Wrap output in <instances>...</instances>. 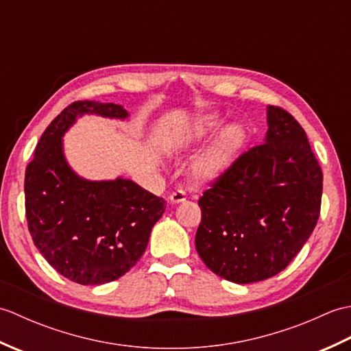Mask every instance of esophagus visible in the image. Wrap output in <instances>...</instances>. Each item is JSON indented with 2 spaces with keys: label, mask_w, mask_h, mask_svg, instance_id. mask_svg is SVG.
I'll return each mask as SVG.
<instances>
[{
  "label": "esophagus",
  "mask_w": 351,
  "mask_h": 351,
  "mask_svg": "<svg viewBox=\"0 0 351 351\" xmlns=\"http://www.w3.org/2000/svg\"><path fill=\"white\" fill-rule=\"evenodd\" d=\"M185 199H187V195H185L184 190H176L170 195L171 204H181V202H184Z\"/></svg>",
  "instance_id": "1"
}]
</instances>
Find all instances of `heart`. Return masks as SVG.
Wrapping results in <instances>:
<instances>
[{
  "label": "heart",
  "instance_id": "b5f03b06",
  "mask_svg": "<svg viewBox=\"0 0 351 351\" xmlns=\"http://www.w3.org/2000/svg\"><path fill=\"white\" fill-rule=\"evenodd\" d=\"M223 125V117L215 113H208L195 119L189 126L178 134L176 149L178 151H190L205 140L214 136ZM247 134L241 125L234 123L226 126L214 143L206 149L202 156L193 166V175L197 180L211 181L230 167L235 156L244 146Z\"/></svg>",
  "mask_w": 351,
  "mask_h": 351
}]
</instances>
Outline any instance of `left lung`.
Masks as SVG:
<instances>
[{
    "label": "left lung",
    "instance_id": "obj_1",
    "mask_svg": "<svg viewBox=\"0 0 351 351\" xmlns=\"http://www.w3.org/2000/svg\"><path fill=\"white\" fill-rule=\"evenodd\" d=\"M267 122L264 143L238 156L199 199V256L235 283L287 268L322 210L323 171L306 132L280 107L268 106Z\"/></svg>",
    "mask_w": 351,
    "mask_h": 351
}]
</instances>
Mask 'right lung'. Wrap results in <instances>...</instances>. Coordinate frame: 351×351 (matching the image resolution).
Listing matches in <instances>:
<instances>
[{
  "label": "right lung",
  "mask_w": 351,
  "mask_h": 351,
  "mask_svg": "<svg viewBox=\"0 0 351 351\" xmlns=\"http://www.w3.org/2000/svg\"><path fill=\"white\" fill-rule=\"evenodd\" d=\"M83 114L126 119L128 111L75 101L48 125L25 170V215L34 245L51 267L81 285H101L137 264L166 200L123 178L87 181L68 166L62 137Z\"/></svg>",
  "instance_id": "1"
}]
</instances>
